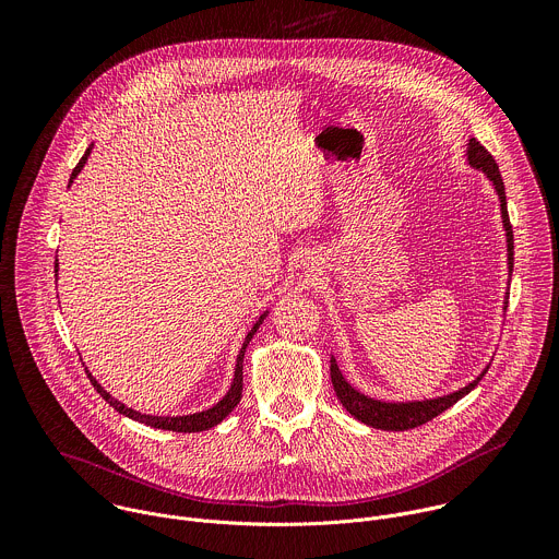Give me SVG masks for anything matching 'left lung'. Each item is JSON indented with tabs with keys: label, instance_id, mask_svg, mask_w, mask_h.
<instances>
[{
	"label": "left lung",
	"instance_id": "obj_1",
	"mask_svg": "<svg viewBox=\"0 0 559 559\" xmlns=\"http://www.w3.org/2000/svg\"><path fill=\"white\" fill-rule=\"evenodd\" d=\"M468 164L477 170H483L496 186L498 194H500V207H502V221H504V229H507V243H509V272H513V227L509 221V212H507V192H504V181L500 175V168L496 164L493 154L477 141L471 139L468 141ZM509 302V300H507ZM487 373V369L477 376L473 382H468L464 389L442 395V397H433V401H423V403H380L373 401V397L356 391L341 373L336 360L332 358V384L334 391L338 395V401L343 403V407L360 423L373 427V429H384V431H407V429H416L429 420H433L436 416H440L442 412H447L449 407H453L460 397H464L468 391H473L477 386V382L483 380V376Z\"/></svg>",
	"mask_w": 559,
	"mask_h": 559
}]
</instances>
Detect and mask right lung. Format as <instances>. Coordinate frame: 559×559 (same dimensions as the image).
<instances>
[{
  "label": "right lung",
  "mask_w": 559,
  "mask_h": 559,
  "mask_svg": "<svg viewBox=\"0 0 559 559\" xmlns=\"http://www.w3.org/2000/svg\"><path fill=\"white\" fill-rule=\"evenodd\" d=\"M88 154H91V147L86 150V154L79 158V164H76V168L72 170V177L70 179H74L76 177V173L84 168V164H86V158H88ZM55 270H57V265H55ZM263 318H265V313L259 318L257 321V325L250 330V334L246 336V343H243V347H241V352H238V358H236V371H234V382H231V386H229V391L225 393V397L223 401L218 403V405H214L212 409H205V412H201V414H190V416H177V418H164V416H145V414H139V412H134V409H128L126 405H121L119 401H115V397L88 373V369H86V373H88V378H91V382H93V386L97 389V393L104 397V401L112 407V409H117L119 414H123V416H128V418H132V420H136V423H143V425H150V427H154V429H166V431H177V433H194V431H205V429H212L214 425H218V423H223L229 414H231V409L238 405V401H241V391H243V356H246V349H248V345H250V341H252V336L257 334V330H259V325L263 323Z\"/></svg>",
  "instance_id": "add662e5"
}]
</instances>
